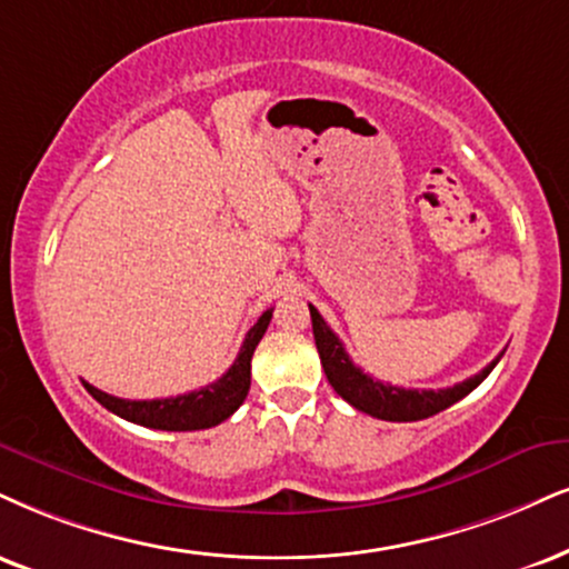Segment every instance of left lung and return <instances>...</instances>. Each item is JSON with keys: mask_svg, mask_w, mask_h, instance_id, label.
<instances>
[{"mask_svg": "<svg viewBox=\"0 0 569 569\" xmlns=\"http://www.w3.org/2000/svg\"><path fill=\"white\" fill-rule=\"evenodd\" d=\"M311 308V325H313V340H317V350L321 367L329 385L340 398L359 409L369 417L385 419V422H417V419H427L432 413L448 409L456 401L469 396L486 377L493 371L501 356H496L480 375L469 377V380L453 385V388L443 390H411V388H396V385H385L375 377L363 375V371L350 361V356L342 348L338 335L327 327V321L321 319V313L313 306Z\"/></svg>", "mask_w": 569, "mask_h": 569, "instance_id": "1", "label": "left lung"}]
</instances>
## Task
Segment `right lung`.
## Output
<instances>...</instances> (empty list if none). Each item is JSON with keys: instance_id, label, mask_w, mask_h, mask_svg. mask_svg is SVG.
Here are the masks:
<instances>
[{"instance_id": "obj_1", "label": "right lung", "mask_w": 569, "mask_h": 569, "mask_svg": "<svg viewBox=\"0 0 569 569\" xmlns=\"http://www.w3.org/2000/svg\"><path fill=\"white\" fill-rule=\"evenodd\" d=\"M271 321V308L261 313V319L250 327L244 335V342L237 353L234 363H231L227 375L219 380L206 385V388L184 392L177 398H156V401H126V398L108 396V392L97 390L94 385L83 382L91 396L100 401L104 409L118 413L126 422H134L142 427H152V430H168V432H187V430H208V427L221 425L231 413L240 409L244 396L250 390V359L252 350L261 342L266 327Z\"/></svg>"}]
</instances>
